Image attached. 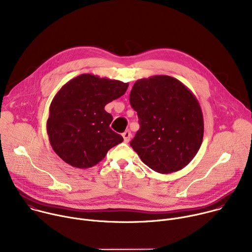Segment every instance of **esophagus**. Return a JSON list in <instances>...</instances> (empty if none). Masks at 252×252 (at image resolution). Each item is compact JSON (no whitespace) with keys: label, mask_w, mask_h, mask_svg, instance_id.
Here are the masks:
<instances>
[{"label":"esophagus","mask_w":252,"mask_h":252,"mask_svg":"<svg viewBox=\"0 0 252 252\" xmlns=\"http://www.w3.org/2000/svg\"><path fill=\"white\" fill-rule=\"evenodd\" d=\"M123 137H124V140L126 142H128L130 140V137H131V133L129 130H126L124 133H123Z\"/></svg>","instance_id":"1"}]
</instances>
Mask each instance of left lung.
<instances>
[{
	"label": "left lung",
	"mask_w": 252,
	"mask_h": 252,
	"mask_svg": "<svg viewBox=\"0 0 252 252\" xmlns=\"http://www.w3.org/2000/svg\"><path fill=\"white\" fill-rule=\"evenodd\" d=\"M129 101L140 126L130 147L142 162L159 173L188 165L201 146L204 129L192 92L172 77L154 76L134 83Z\"/></svg>",
	"instance_id": "obj_1"
}]
</instances>
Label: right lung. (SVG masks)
<instances>
[{
    "mask_svg": "<svg viewBox=\"0 0 252 252\" xmlns=\"http://www.w3.org/2000/svg\"><path fill=\"white\" fill-rule=\"evenodd\" d=\"M127 83L84 74L67 82L53 98L47 132L55 153L66 163L89 168L124 138L110 125L106 103L121 97Z\"/></svg>",
    "mask_w": 252,
    "mask_h": 252,
    "instance_id": "obj_1",
    "label": "right lung"
}]
</instances>
